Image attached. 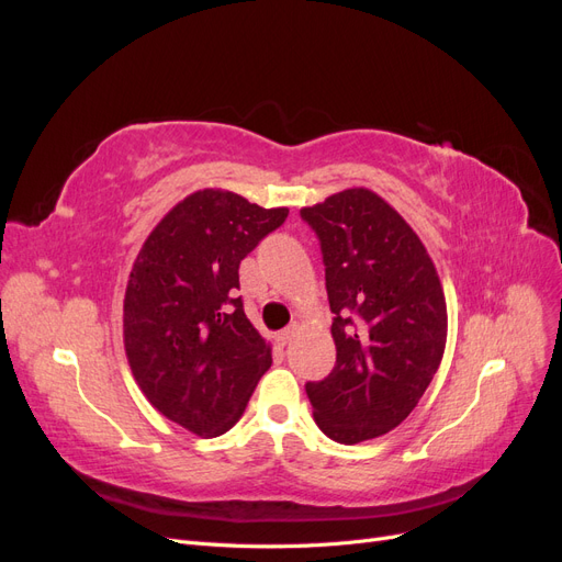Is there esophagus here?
I'll return each mask as SVG.
<instances>
[{
  "instance_id": "34e87169",
  "label": "esophagus",
  "mask_w": 562,
  "mask_h": 562,
  "mask_svg": "<svg viewBox=\"0 0 562 562\" xmlns=\"http://www.w3.org/2000/svg\"><path fill=\"white\" fill-rule=\"evenodd\" d=\"M293 335H295V326H291V328H283V330L277 335L279 345H288V342H291Z\"/></svg>"
}]
</instances>
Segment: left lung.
I'll list each match as a JSON object with an SVG mask.
<instances>
[{
  "mask_svg": "<svg viewBox=\"0 0 562 562\" xmlns=\"http://www.w3.org/2000/svg\"><path fill=\"white\" fill-rule=\"evenodd\" d=\"M321 241L337 361L307 382L318 429L353 446L415 411L446 351L443 285L413 227L366 190L300 211Z\"/></svg>",
  "mask_w": 562,
  "mask_h": 562,
  "instance_id": "left-lung-1",
  "label": "left lung"
}]
</instances>
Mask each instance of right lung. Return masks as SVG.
I'll list each match as a JSON object with an SVG mask.
<instances>
[{"instance_id": "obj_1", "label": "right lung", "mask_w": 562, "mask_h": 562, "mask_svg": "<svg viewBox=\"0 0 562 562\" xmlns=\"http://www.w3.org/2000/svg\"><path fill=\"white\" fill-rule=\"evenodd\" d=\"M288 209H262L199 190L168 211L133 262L124 297V347L147 401L203 438L241 419L271 347L246 318L239 265Z\"/></svg>"}]
</instances>
